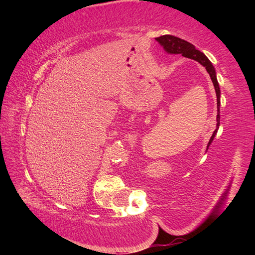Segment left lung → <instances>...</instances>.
Instances as JSON below:
<instances>
[{"instance_id": "1", "label": "left lung", "mask_w": 255, "mask_h": 255, "mask_svg": "<svg viewBox=\"0 0 255 255\" xmlns=\"http://www.w3.org/2000/svg\"><path fill=\"white\" fill-rule=\"evenodd\" d=\"M155 39H156L158 44L163 47V49L165 50L167 54L182 55L184 57L193 59L199 64H201V65L206 68V71L208 72L210 79L213 81V84L216 91V97H217V118H216V120H217V125H216L215 131L213 133V136L210 137L208 145H207V150H208L209 146L211 145V143H213L216 133L218 131L219 125H221V123H219L221 122V116H219V108H221V89H219L217 76H216L215 67L213 66V64H211L208 57H207L204 53H201L200 50L196 49L195 46L192 44L181 39V38L170 36V34H165V36H161L158 38H155Z\"/></svg>"}]
</instances>
